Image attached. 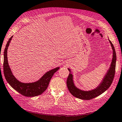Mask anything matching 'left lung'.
Wrapping results in <instances>:
<instances>
[{"label": "left lung", "mask_w": 122, "mask_h": 122, "mask_svg": "<svg viewBox=\"0 0 122 122\" xmlns=\"http://www.w3.org/2000/svg\"><path fill=\"white\" fill-rule=\"evenodd\" d=\"M109 41L110 43L112 51H113V57H112L110 67L108 69L107 72L106 73V74L104 76V78L102 79V82L95 89L87 91H83V90L77 88L74 84L73 81V75L71 73V71L70 68H68L70 73L67 77L66 84L68 91L74 96L78 98L84 100L91 99L102 94L111 86L112 81H113L115 75L117 56L113 44L110 41V40H109Z\"/></svg>", "instance_id": "8db88e82"}]
</instances>
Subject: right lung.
<instances>
[{"label":"right lung","instance_id":"add662e5","mask_svg":"<svg viewBox=\"0 0 122 122\" xmlns=\"http://www.w3.org/2000/svg\"><path fill=\"white\" fill-rule=\"evenodd\" d=\"M13 36L8 41L4 51V73L5 78L12 88L25 96L33 97L42 94L47 88L49 83L54 74L60 67H56L46 72L36 81L32 83H23L18 81L12 73L8 62L7 50Z\"/></svg>","mask_w":122,"mask_h":122}]
</instances>
